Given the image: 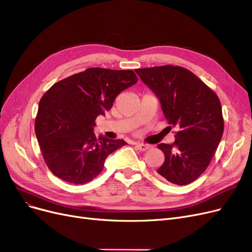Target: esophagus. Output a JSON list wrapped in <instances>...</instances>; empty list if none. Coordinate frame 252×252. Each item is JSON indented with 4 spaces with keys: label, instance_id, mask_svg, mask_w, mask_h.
Wrapping results in <instances>:
<instances>
[{
    "label": "esophagus",
    "instance_id": "1",
    "mask_svg": "<svg viewBox=\"0 0 252 252\" xmlns=\"http://www.w3.org/2000/svg\"><path fill=\"white\" fill-rule=\"evenodd\" d=\"M135 147H136V149H137V150H140V151H146L147 149H149V148H150V146H149V145L142 144V143H137V144L135 145Z\"/></svg>",
    "mask_w": 252,
    "mask_h": 252
}]
</instances>
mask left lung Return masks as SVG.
I'll use <instances>...</instances> for the list:
<instances>
[{"label": "left lung", "instance_id": "1", "mask_svg": "<svg viewBox=\"0 0 252 252\" xmlns=\"http://www.w3.org/2000/svg\"><path fill=\"white\" fill-rule=\"evenodd\" d=\"M136 74L158 96L175 142L159 144L164 162L158 173L177 186L195 181L209 167L224 130L221 102L216 93L187 68L160 65Z\"/></svg>", "mask_w": 252, "mask_h": 252}]
</instances>
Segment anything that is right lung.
I'll use <instances>...</instances> for the list:
<instances>
[{"mask_svg":"<svg viewBox=\"0 0 252 252\" xmlns=\"http://www.w3.org/2000/svg\"><path fill=\"white\" fill-rule=\"evenodd\" d=\"M136 82L131 70L91 67L56 82L43 94L35 134L47 167L55 176L84 185L100 174L110 153L126 145L123 140L97 138L94 120Z\"/></svg>","mask_w":252,"mask_h":252,"instance_id":"1","label":"right lung"}]
</instances>
